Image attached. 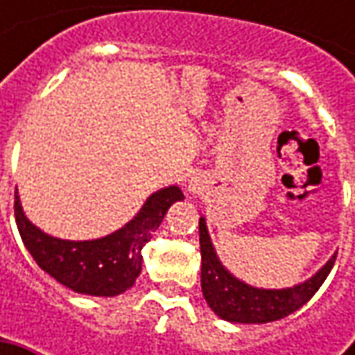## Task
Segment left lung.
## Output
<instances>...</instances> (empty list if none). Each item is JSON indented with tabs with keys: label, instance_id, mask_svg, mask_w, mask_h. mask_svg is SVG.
<instances>
[{
	"label": "left lung",
	"instance_id": "obj_1",
	"mask_svg": "<svg viewBox=\"0 0 355 355\" xmlns=\"http://www.w3.org/2000/svg\"><path fill=\"white\" fill-rule=\"evenodd\" d=\"M199 247H201V291L213 312L227 322L239 324H266L296 312L318 293L322 282L334 266L336 254L312 277L291 288H254L235 279L221 265L213 249L205 219H199Z\"/></svg>",
	"mask_w": 355,
	"mask_h": 355
}]
</instances>
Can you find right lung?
<instances>
[{
	"mask_svg": "<svg viewBox=\"0 0 355 355\" xmlns=\"http://www.w3.org/2000/svg\"><path fill=\"white\" fill-rule=\"evenodd\" d=\"M184 199L178 185L146 199L138 215L122 229L94 241H64L43 233L25 217L15 191V223L35 263L67 288L90 296H116L142 272V249L152 239L171 203Z\"/></svg>",
	"mask_w": 355,
	"mask_h": 355,
	"instance_id": "obj_1",
	"label": "right lung"
}]
</instances>
